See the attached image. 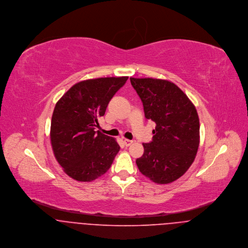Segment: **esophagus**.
Here are the masks:
<instances>
[{
    "mask_svg": "<svg viewBox=\"0 0 248 248\" xmlns=\"http://www.w3.org/2000/svg\"><path fill=\"white\" fill-rule=\"evenodd\" d=\"M123 142H124V144H125V146H130L132 143H133V140H123Z\"/></svg>",
    "mask_w": 248,
    "mask_h": 248,
    "instance_id": "1",
    "label": "esophagus"
}]
</instances>
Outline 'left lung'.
<instances>
[{
  "label": "left lung",
  "mask_w": 248,
  "mask_h": 248,
  "mask_svg": "<svg viewBox=\"0 0 248 248\" xmlns=\"http://www.w3.org/2000/svg\"><path fill=\"white\" fill-rule=\"evenodd\" d=\"M131 84L141 99L145 117L154 121L153 140L143 143L137 165L157 184L183 176L194 162L200 145V119L188 96L176 84L162 79L134 78Z\"/></svg>",
  "instance_id": "obj_1"
}]
</instances>
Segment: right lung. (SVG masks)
<instances>
[{
	"label": "right lung",
	"instance_id": "obj_1",
	"mask_svg": "<svg viewBox=\"0 0 248 248\" xmlns=\"http://www.w3.org/2000/svg\"><path fill=\"white\" fill-rule=\"evenodd\" d=\"M128 76L81 81L56 103L50 125V141L64 172L78 181H92L109 169L120 150L113 138L95 132L98 119Z\"/></svg>",
	"mask_w": 248,
	"mask_h": 248
}]
</instances>
